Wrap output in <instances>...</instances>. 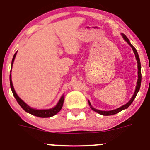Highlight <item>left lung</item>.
I'll return each instance as SVG.
<instances>
[{"label":"left lung","instance_id":"1","mask_svg":"<svg viewBox=\"0 0 150 150\" xmlns=\"http://www.w3.org/2000/svg\"><path fill=\"white\" fill-rule=\"evenodd\" d=\"M122 36H123V39H125V42H126L129 44V45L131 46V48L132 49V50H133V52H134V53H135V55L136 60H137V68H138V79H137V85H136V88H135V93H134L133 96H132V97L131 98V99H130V100L126 104L123 105V106H122L121 107L116 108V109H115V110H112V111H100V110H97V109H96V108H93L92 106H91L90 102H89V106H90L91 108H92L93 111H95V112L99 113V114L103 115V116H111V115L116 114V113H119L120 111H123V109H125V108H128V106L132 104V101H133L134 99H135L136 95H137V92H138L139 90H140V85H141V79H142V75H141V65H140V58H139L138 53H137V51H136L135 48L134 47V46H132L131 44H130V41H129V39H128V37H127L124 34H122Z\"/></svg>","mask_w":150,"mask_h":150}]
</instances>
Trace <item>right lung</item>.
I'll return each instance as SVG.
<instances>
[{
    "instance_id": "obj_1",
    "label": "right lung",
    "mask_w": 150,
    "mask_h": 150,
    "mask_svg": "<svg viewBox=\"0 0 150 150\" xmlns=\"http://www.w3.org/2000/svg\"><path fill=\"white\" fill-rule=\"evenodd\" d=\"M17 52L14 54V56H13V60H12V65H13V62H14L15 56H16ZM10 88L12 89V92H13V95L15 99H16L17 101L18 102V104H20V106L23 108L24 110L26 111V112L30 113V114L34 115V116L41 117V118H49V117H51L54 115H56V113H58L61 111L62 108V106H63V101H64V97L63 95L62 96L61 99H60L58 103L57 104L55 107L52 108H50V109H45V110H37V109H34V108L30 107L26 103L24 102L23 101L20 99V97H18V94L15 92L14 87H13V83H12V80H11V75H10Z\"/></svg>"
}]
</instances>
